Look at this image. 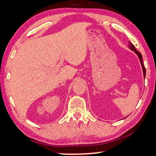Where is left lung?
I'll return each mask as SVG.
<instances>
[{"mask_svg": "<svg viewBox=\"0 0 156 156\" xmlns=\"http://www.w3.org/2000/svg\"><path fill=\"white\" fill-rule=\"evenodd\" d=\"M129 48L130 49L131 51H134L136 54L137 56H138V58L140 60V64L142 65V71H143V76H144V78H145V76H146V69H145V67L143 65V62H142V54L140 53L139 51H138L136 49L135 46L133 45V44H132L131 43H130V42H129Z\"/></svg>", "mask_w": 156, "mask_h": 156, "instance_id": "1", "label": "left lung"}]
</instances>
